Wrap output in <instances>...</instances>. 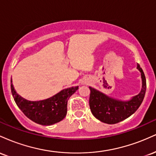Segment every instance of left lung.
I'll return each instance as SVG.
<instances>
[{"mask_svg":"<svg viewBox=\"0 0 156 156\" xmlns=\"http://www.w3.org/2000/svg\"><path fill=\"white\" fill-rule=\"evenodd\" d=\"M137 69L141 73L142 87L141 92L130 101L116 100L89 87V106L94 117L107 124H116L135 113L142 103L146 92L145 76L139 64H137Z\"/></svg>","mask_w":156,"mask_h":156,"instance_id":"left-lung-1","label":"left lung"}]
</instances>
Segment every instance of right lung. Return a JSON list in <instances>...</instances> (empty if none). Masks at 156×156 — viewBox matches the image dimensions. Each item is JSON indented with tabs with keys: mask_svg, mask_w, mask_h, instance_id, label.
I'll return each mask as SVG.
<instances>
[{
	"mask_svg": "<svg viewBox=\"0 0 156 156\" xmlns=\"http://www.w3.org/2000/svg\"><path fill=\"white\" fill-rule=\"evenodd\" d=\"M78 89V87L63 89L43 101H29L20 96L11 84L12 94L16 104L23 114L37 124L51 125L62 121L67 115V101Z\"/></svg>",
	"mask_w": 156,
	"mask_h": 156,
	"instance_id": "add662e5",
	"label": "right lung"
}]
</instances>
